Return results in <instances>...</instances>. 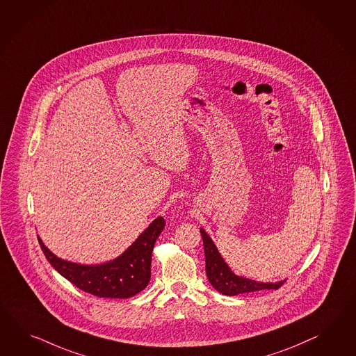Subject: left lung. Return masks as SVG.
Returning <instances> with one entry per match:
<instances>
[{"label": "left lung", "mask_w": 356, "mask_h": 356, "mask_svg": "<svg viewBox=\"0 0 356 356\" xmlns=\"http://www.w3.org/2000/svg\"><path fill=\"white\" fill-rule=\"evenodd\" d=\"M200 234L203 239L204 247V256H206V273L209 283L218 291L220 293L225 296H236L248 292H256L262 289H277L283 286L284 280H279L275 283L270 282H257L250 277H241L234 274L230 266L222 259L221 253L217 250L216 244L212 241L206 230L200 227Z\"/></svg>", "instance_id": "1"}]
</instances>
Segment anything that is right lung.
<instances>
[{
  "instance_id": "right-lung-1",
  "label": "right lung",
  "mask_w": 356,
  "mask_h": 356,
  "mask_svg": "<svg viewBox=\"0 0 356 356\" xmlns=\"http://www.w3.org/2000/svg\"><path fill=\"white\" fill-rule=\"evenodd\" d=\"M165 224L163 217H156L126 251L113 260L96 265L63 260L44 245L40 236L38 242L52 268L79 289L104 298H130L150 280L152 252Z\"/></svg>"
}]
</instances>
